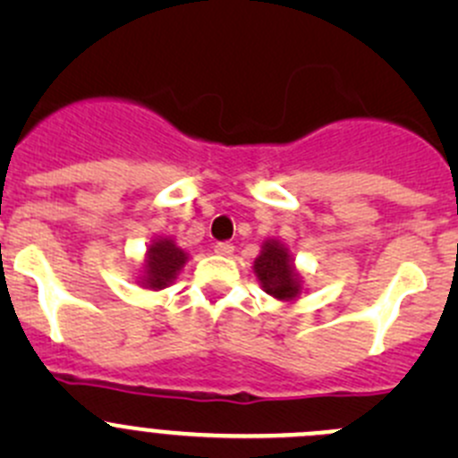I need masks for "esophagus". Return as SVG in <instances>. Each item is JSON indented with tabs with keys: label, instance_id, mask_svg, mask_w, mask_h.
I'll list each match as a JSON object with an SVG mask.
<instances>
[{
	"label": "esophagus",
	"instance_id": "34e87169",
	"mask_svg": "<svg viewBox=\"0 0 458 458\" xmlns=\"http://www.w3.org/2000/svg\"><path fill=\"white\" fill-rule=\"evenodd\" d=\"M233 252H234V246L228 242H221L215 246V255H219V257H230Z\"/></svg>",
	"mask_w": 458,
	"mask_h": 458
}]
</instances>
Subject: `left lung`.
I'll use <instances>...</instances> for the list:
<instances>
[{"instance_id":"1","label":"left lung","mask_w":458,"mask_h":458,"mask_svg":"<svg viewBox=\"0 0 458 458\" xmlns=\"http://www.w3.org/2000/svg\"><path fill=\"white\" fill-rule=\"evenodd\" d=\"M252 270H255L263 293L275 297L276 301H294L301 297L303 276L294 267V259L290 255L288 246L281 243L279 239L263 242Z\"/></svg>"}]
</instances>
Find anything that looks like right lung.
<instances>
[{
    "label": "right lung",
    "mask_w": 458,
    "mask_h": 458,
    "mask_svg": "<svg viewBox=\"0 0 458 458\" xmlns=\"http://www.w3.org/2000/svg\"><path fill=\"white\" fill-rule=\"evenodd\" d=\"M188 252L170 237H157L148 246L146 259L137 276V284L146 290H164L177 279L179 270L186 266Z\"/></svg>",
    "instance_id": "right-lung-1"
}]
</instances>
